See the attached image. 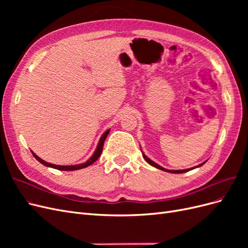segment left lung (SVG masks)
I'll use <instances>...</instances> for the list:
<instances>
[{"label": "left lung", "mask_w": 248, "mask_h": 248, "mask_svg": "<svg viewBox=\"0 0 248 248\" xmlns=\"http://www.w3.org/2000/svg\"><path fill=\"white\" fill-rule=\"evenodd\" d=\"M141 153H142V151H141ZM142 157H144L145 158V160L149 163V164H151L152 167H154V168H156V169H159V170H164V171H169V172H172V174H181V172H186V171H188V170H193V169H196V168H200V167H202V164H204L205 162H202V163H201V164H199V166H197V167H194V168H191V169H186V170H167V169H164V168H162V167H160L159 164H157V163H155L154 161H152L151 159L150 158H148V157L142 153Z\"/></svg>", "instance_id": "1"}]
</instances>
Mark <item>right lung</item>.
<instances>
[{"label": "right lung", "mask_w": 248, "mask_h": 248, "mask_svg": "<svg viewBox=\"0 0 248 248\" xmlns=\"http://www.w3.org/2000/svg\"><path fill=\"white\" fill-rule=\"evenodd\" d=\"M109 130H110V129H108L106 132H104V133L102 134L101 138H100V140H99L98 145H97V148H96V150H95V152H94V153H93V155H92L91 157H90V158H89L86 162H84V163H80V164H74V166H58V164H52V163H49V162L44 161L43 159H41V158H40V157L37 156L34 152H32V154H33V156L35 157V158H36L37 160H38L40 163H42V164H43V166L48 167V168H52V169L60 170H80V169H85V168H87V167H89V166H91L92 163H94L97 159L99 158V156L101 155L102 149H103L104 140H106L107 137L108 136Z\"/></svg>", "instance_id": "1"}]
</instances>
